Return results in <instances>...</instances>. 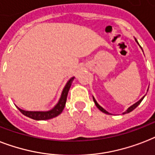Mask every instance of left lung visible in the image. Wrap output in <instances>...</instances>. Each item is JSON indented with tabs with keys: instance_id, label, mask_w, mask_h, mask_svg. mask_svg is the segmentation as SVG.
<instances>
[{
	"instance_id": "obj_1",
	"label": "left lung",
	"mask_w": 155,
	"mask_h": 155,
	"mask_svg": "<svg viewBox=\"0 0 155 155\" xmlns=\"http://www.w3.org/2000/svg\"><path fill=\"white\" fill-rule=\"evenodd\" d=\"M135 41H137V43L138 45H139V43H138L137 41V39H135ZM140 48H141V47H140ZM147 91H148V90H147ZM145 96H146V95H145ZM145 96H144L143 97H141V98H140V100H139V101H137V102H136L135 104H133V105H132V106H130V107H128V108H127V110H126V111H124V113H123V114H127V113H129V112L133 111V110L135 109V108H136V107H137V106H138V105H140V102H141V101H142V100H143V99H144V97H145ZM93 101H94V103H95V105H96V106H97V108H98L99 110H101V112H103V113H105V114H110L109 112L106 111V110L104 109V108H102V107H101V106H100V105H99V104L97 103V101H96V100H95V98H94L93 97Z\"/></svg>"
}]
</instances>
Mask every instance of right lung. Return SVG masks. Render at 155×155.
Here are the masks:
<instances>
[{
    "instance_id": "obj_1",
    "label": "right lung",
    "mask_w": 155,
    "mask_h": 155,
    "mask_svg": "<svg viewBox=\"0 0 155 155\" xmlns=\"http://www.w3.org/2000/svg\"><path fill=\"white\" fill-rule=\"evenodd\" d=\"M74 79H75V77H71L67 81L66 85L62 89V94H61V97H60L58 103L54 106L53 109L47 110V111H28V110L20 109L19 107L17 106L18 109L19 110V111L22 114H24L26 116L29 117L31 119L35 120H50V119H53L54 117H57L62 113L63 109H64L66 101H67V94H68V92H69V89L71 88V84H72V81L74 80Z\"/></svg>"
}]
</instances>
